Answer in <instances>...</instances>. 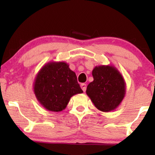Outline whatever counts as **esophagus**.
<instances>
[{
	"instance_id": "esophagus-1",
	"label": "esophagus",
	"mask_w": 155,
	"mask_h": 155,
	"mask_svg": "<svg viewBox=\"0 0 155 155\" xmlns=\"http://www.w3.org/2000/svg\"><path fill=\"white\" fill-rule=\"evenodd\" d=\"M80 87H81L82 90H83V92H85V91H86V89H87V85H86V84L82 83V84H81V85H80Z\"/></svg>"
}]
</instances>
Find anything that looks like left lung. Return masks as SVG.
I'll return each instance as SVG.
<instances>
[{"instance_id":"obj_1","label":"left lung","mask_w":155,"mask_h":155,"mask_svg":"<svg viewBox=\"0 0 155 155\" xmlns=\"http://www.w3.org/2000/svg\"><path fill=\"white\" fill-rule=\"evenodd\" d=\"M94 80L87 85L86 93L99 111L116 109L126 95V82L114 65H98L92 71Z\"/></svg>"}]
</instances>
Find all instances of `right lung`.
Listing matches in <instances>:
<instances>
[{"label": "right lung", "mask_w": 155, "mask_h": 155, "mask_svg": "<svg viewBox=\"0 0 155 155\" xmlns=\"http://www.w3.org/2000/svg\"><path fill=\"white\" fill-rule=\"evenodd\" d=\"M33 89L42 107L55 112L63 111L73 95L83 92L75 72L63 61L46 63L36 75Z\"/></svg>", "instance_id": "add662e5"}]
</instances>
